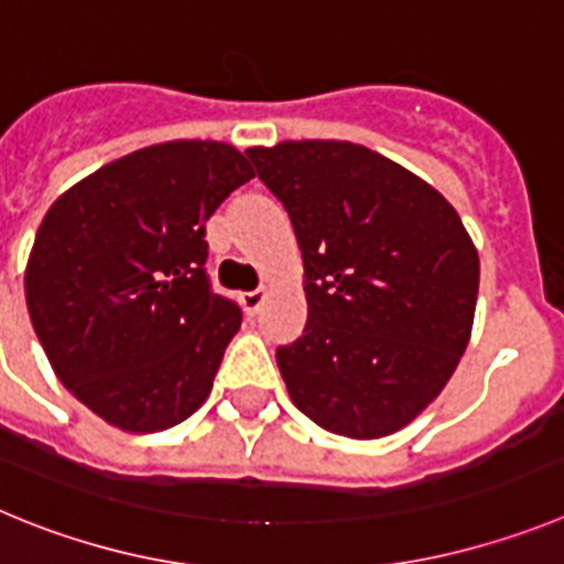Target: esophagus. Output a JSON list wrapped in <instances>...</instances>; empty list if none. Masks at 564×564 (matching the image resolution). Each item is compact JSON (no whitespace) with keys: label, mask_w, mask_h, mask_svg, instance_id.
<instances>
[{"label":"esophagus","mask_w":564,"mask_h":564,"mask_svg":"<svg viewBox=\"0 0 564 564\" xmlns=\"http://www.w3.org/2000/svg\"><path fill=\"white\" fill-rule=\"evenodd\" d=\"M265 299H268L265 288H257V291H246V293H242V296H239V302H242L246 313H257L259 307L265 305Z\"/></svg>","instance_id":"obj_1"}]
</instances>
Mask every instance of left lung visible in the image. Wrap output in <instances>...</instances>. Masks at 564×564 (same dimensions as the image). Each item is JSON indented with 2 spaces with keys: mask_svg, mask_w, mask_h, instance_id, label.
<instances>
[{
  "mask_svg": "<svg viewBox=\"0 0 564 564\" xmlns=\"http://www.w3.org/2000/svg\"><path fill=\"white\" fill-rule=\"evenodd\" d=\"M246 154L285 203L305 259V333L276 350L288 395L333 435L403 430L471 338L480 257L460 214L410 169L350 141Z\"/></svg>",
  "mask_w": 564,
  "mask_h": 564,
  "instance_id": "1",
  "label": "left lung"
}]
</instances>
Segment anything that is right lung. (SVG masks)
Masks as SVG:
<instances>
[{
    "instance_id": "1",
    "label": "right lung",
    "mask_w": 564,
    "mask_h": 564,
    "mask_svg": "<svg viewBox=\"0 0 564 564\" xmlns=\"http://www.w3.org/2000/svg\"><path fill=\"white\" fill-rule=\"evenodd\" d=\"M251 177L231 143L166 141L44 214L24 268L30 322L58 381L115 430H172L212 392L242 313L208 288L203 234Z\"/></svg>"
}]
</instances>
